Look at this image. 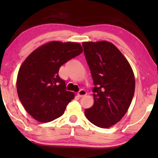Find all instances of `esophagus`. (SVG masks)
Wrapping results in <instances>:
<instances>
[{
  "label": "esophagus",
  "instance_id": "34e87169",
  "mask_svg": "<svg viewBox=\"0 0 158 158\" xmlns=\"http://www.w3.org/2000/svg\"><path fill=\"white\" fill-rule=\"evenodd\" d=\"M86 94H87V92L83 89H81L78 93H77V95H78L79 97H83L84 96H85Z\"/></svg>",
  "mask_w": 158,
  "mask_h": 158
}]
</instances>
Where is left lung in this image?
I'll return each mask as SVG.
<instances>
[{"label":"left lung","instance_id":"left-lung-1","mask_svg":"<svg viewBox=\"0 0 158 158\" xmlns=\"http://www.w3.org/2000/svg\"><path fill=\"white\" fill-rule=\"evenodd\" d=\"M95 87L94 103L86 118L101 128L119 122L132 101L135 80L129 62L115 45L106 41L82 43Z\"/></svg>","mask_w":158,"mask_h":158}]
</instances>
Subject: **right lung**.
<instances>
[{
	"label": "right lung",
	"instance_id": "obj_1",
	"mask_svg": "<svg viewBox=\"0 0 158 158\" xmlns=\"http://www.w3.org/2000/svg\"><path fill=\"white\" fill-rule=\"evenodd\" d=\"M83 52L79 43L52 41L38 47L20 67L16 81L19 98L34 119L49 122L64 114L74 98L58 73L62 64Z\"/></svg>",
	"mask_w": 158,
	"mask_h": 158
}]
</instances>
